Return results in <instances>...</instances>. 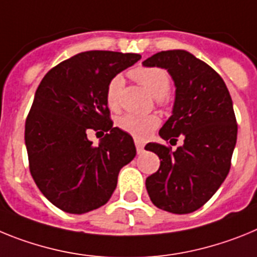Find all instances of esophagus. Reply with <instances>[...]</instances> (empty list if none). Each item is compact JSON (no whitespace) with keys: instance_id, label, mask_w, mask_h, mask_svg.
<instances>
[{"instance_id":"34e87169","label":"esophagus","mask_w":257,"mask_h":257,"mask_svg":"<svg viewBox=\"0 0 257 257\" xmlns=\"http://www.w3.org/2000/svg\"><path fill=\"white\" fill-rule=\"evenodd\" d=\"M135 144L136 147H137V153L141 154L142 151H144V142H142L141 140H138V138H135Z\"/></svg>"}]
</instances>
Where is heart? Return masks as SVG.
Here are the masks:
<instances>
[{"mask_svg":"<svg viewBox=\"0 0 257 257\" xmlns=\"http://www.w3.org/2000/svg\"><path fill=\"white\" fill-rule=\"evenodd\" d=\"M131 77L138 84L150 91L158 101L162 102L163 97L168 94L171 89V80L168 73L156 67H137L129 72ZM124 80L120 75L113 76L106 89V103L108 108L116 111L120 107V94H121ZM160 120L156 115H136L125 113L117 120V125L121 131L137 138H146L151 132L159 126Z\"/></svg>","mask_w":257,"mask_h":257,"instance_id":"1","label":"heart"}]
</instances>
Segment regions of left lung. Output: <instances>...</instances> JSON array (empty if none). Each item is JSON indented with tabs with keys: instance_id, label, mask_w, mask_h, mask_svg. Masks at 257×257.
<instances>
[{
	"instance_id": "left-lung-1",
	"label": "left lung",
	"mask_w": 257,
	"mask_h": 257,
	"mask_svg": "<svg viewBox=\"0 0 257 257\" xmlns=\"http://www.w3.org/2000/svg\"><path fill=\"white\" fill-rule=\"evenodd\" d=\"M142 64L166 68L175 81L173 111L159 136L172 145L184 138L176 151L146 145L160 159L158 172L146 178L147 193L158 208L190 213L211 199L229 173L238 131L233 101L221 76L189 51H160Z\"/></svg>"
}]
</instances>
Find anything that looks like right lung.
Listing matches in <instances>:
<instances>
[{
  "label": "right lung",
  "instance_id": "1",
  "mask_svg": "<svg viewBox=\"0 0 257 257\" xmlns=\"http://www.w3.org/2000/svg\"><path fill=\"white\" fill-rule=\"evenodd\" d=\"M140 54L84 51L51 68L26 120V147L36 185L55 207L81 215L106 204L120 169L136 156L133 138L112 126L106 89ZM89 128L106 132L98 147Z\"/></svg>",
  "mask_w": 257,
  "mask_h": 257
}]
</instances>
